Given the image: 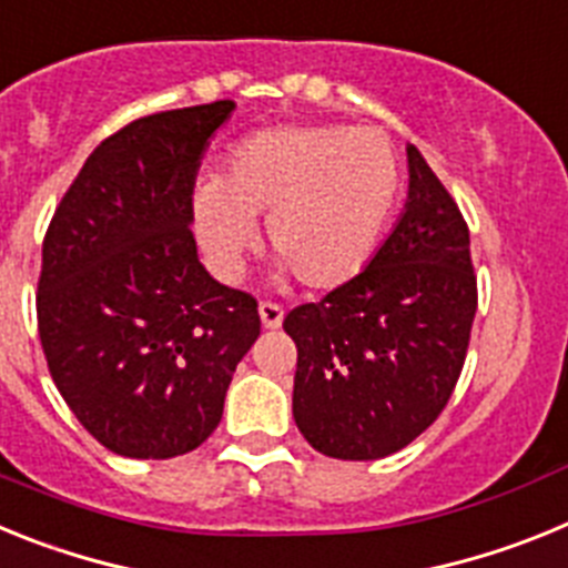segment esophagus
Wrapping results in <instances>:
<instances>
[{
  "mask_svg": "<svg viewBox=\"0 0 568 568\" xmlns=\"http://www.w3.org/2000/svg\"><path fill=\"white\" fill-rule=\"evenodd\" d=\"M258 315H261V324L267 329L281 327V321H284V307L275 304V301H261L258 304Z\"/></svg>",
  "mask_w": 568,
  "mask_h": 568,
  "instance_id": "34e87169",
  "label": "esophagus"
}]
</instances>
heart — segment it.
Wrapping results in <instances>:
<instances>
[{
  "mask_svg": "<svg viewBox=\"0 0 568 568\" xmlns=\"http://www.w3.org/2000/svg\"><path fill=\"white\" fill-rule=\"evenodd\" d=\"M400 190L398 155L373 128L278 124L241 139L219 182L195 190L193 222L215 270L233 275L267 215V244L313 290L373 261Z\"/></svg>",
  "mask_w": 568,
  "mask_h": 568,
  "instance_id": "1",
  "label": "heart"
}]
</instances>
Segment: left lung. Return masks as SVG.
<instances>
[{
  "instance_id": "left-lung-1",
  "label": "left lung",
  "mask_w": 568,
  "mask_h": 568,
  "mask_svg": "<svg viewBox=\"0 0 568 568\" xmlns=\"http://www.w3.org/2000/svg\"><path fill=\"white\" fill-rule=\"evenodd\" d=\"M409 202L373 261L284 318L295 341L293 418L321 455L378 460L453 398L478 310L469 227L409 144Z\"/></svg>"
}]
</instances>
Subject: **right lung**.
<instances>
[{
	"mask_svg": "<svg viewBox=\"0 0 568 568\" xmlns=\"http://www.w3.org/2000/svg\"><path fill=\"white\" fill-rule=\"evenodd\" d=\"M230 110L224 99L115 130L44 233L37 321L50 378L124 458L202 446L261 333L258 301L204 270L190 230L199 159Z\"/></svg>",
	"mask_w": 568,
	"mask_h": 568,
	"instance_id": "right-lung-1",
	"label": "right lung"
}]
</instances>
